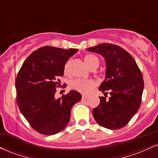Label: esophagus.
Segmentation results:
<instances>
[{"mask_svg":"<svg viewBox=\"0 0 158 158\" xmlns=\"http://www.w3.org/2000/svg\"><path fill=\"white\" fill-rule=\"evenodd\" d=\"M82 97L83 99H88V97H89V96L85 95V94H82V97Z\"/></svg>","mask_w":158,"mask_h":158,"instance_id":"1","label":"esophagus"}]
</instances>
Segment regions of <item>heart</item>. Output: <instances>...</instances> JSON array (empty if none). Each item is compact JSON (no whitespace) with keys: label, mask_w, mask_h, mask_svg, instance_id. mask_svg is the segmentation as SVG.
Returning <instances> with one entry per match:
<instances>
[{"label":"heart","mask_w":158,"mask_h":158,"mask_svg":"<svg viewBox=\"0 0 158 158\" xmlns=\"http://www.w3.org/2000/svg\"><path fill=\"white\" fill-rule=\"evenodd\" d=\"M84 60L85 64L90 69L93 68H98L99 64V60L97 56L88 54L85 56ZM69 65H70V61H67L64 67V73H68ZM96 82L94 80H86V79H77L70 82V88L73 90L80 92L83 94H88L95 87Z\"/></svg>","instance_id":"b5f03b06"}]
</instances>
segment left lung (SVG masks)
<instances>
[{
	"mask_svg": "<svg viewBox=\"0 0 158 158\" xmlns=\"http://www.w3.org/2000/svg\"><path fill=\"white\" fill-rule=\"evenodd\" d=\"M100 54L106 64V78L99 90L109 99L99 97L100 103L94 108L98 124L108 129H119L128 124L138 110L144 88L143 76L134 58L126 50L111 44H98L87 49Z\"/></svg>",
	"mask_w": 158,
	"mask_h": 158,
	"instance_id": "obj_1",
	"label": "left lung"
}]
</instances>
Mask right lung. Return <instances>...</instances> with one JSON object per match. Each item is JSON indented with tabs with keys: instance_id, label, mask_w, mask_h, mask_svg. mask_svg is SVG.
Masks as SVG:
<instances>
[{
	"instance_id": "add662e5",
	"label": "right lung",
	"mask_w": 158,
	"mask_h": 158,
	"mask_svg": "<svg viewBox=\"0 0 158 158\" xmlns=\"http://www.w3.org/2000/svg\"><path fill=\"white\" fill-rule=\"evenodd\" d=\"M77 49L45 46L32 52L23 63L15 81L20 111L32 128L40 134L52 135L64 129L74 104L81 99L72 90L56 98V87L64 75V67Z\"/></svg>"
}]
</instances>
